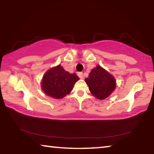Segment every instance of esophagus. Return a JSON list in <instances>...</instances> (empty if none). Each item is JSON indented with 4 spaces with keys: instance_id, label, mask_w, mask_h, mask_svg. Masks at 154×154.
<instances>
[{
    "instance_id": "esophagus-1",
    "label": "esophagus",
    "mask_w": 154,
    "mask_h": 154,
    "mask_svg": "<svg viewBox=\"0 0 154 154\" xmlns=\"http://www.w3.org/2000/svg\"><path fill=\"white\" fill-rule=\"evenodd\" d=\"M77 75H78V76H79V77L80 78V79H83V72H78Z\"/></svg>"
}]
</instances>
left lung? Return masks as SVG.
Wrapping results in <instances>:
<instances>
[{"instance_id": "8db88e82", "label": "left lung", "mask_w": 154, "mask_h": 154, "mask_svg": "<svg viewBox=\"0 0 154 154\" xmlns=\"http://www.w3.org/2000/svg\"><path fill=\"white\" fill-rule=\"evenodd\" d=\"M85 82L92 94L99 100L107 98L116 87L115 78L99 65L91 71L88 77L85 79Z\"/></svg>"}]
</instances>
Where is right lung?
I'll list each match as a JSON object with an SVG mask.
<instances>
[{"label":"right lung","mask_w":154,"mask_h":154,"mask_svg":"<svg viewBox=\"0 0 154 154\" xmlns=\"http://www.w3.org/2000/svg\"><path fill=\"white\" fill-rule=\"evenodd\" d=\"M79 77L66 71L60 64L52 68L43 75L41 88L48 96L60 99L71 92Z\"/></svg>","instance_id":"add662e5"}]
</instances>
